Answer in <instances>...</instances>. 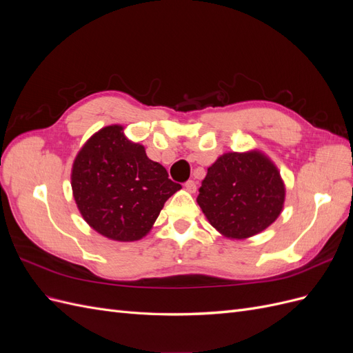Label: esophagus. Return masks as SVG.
<instances>
[{"mask_svg":"<svg viewBox=\"0 0 353 353\" xmlns=\"http://www.w3.org/2000/svg\"><path fill=\"white\" fill-rule=\"evenodd\" d=\"M185 188H187V191H190V193H196L197 185H196V183H194L193 179H190V181H187V183H185Z\"/></svg>","mask_w":353,"mask_h":353,"instance_id":"34e87169","label":"esophagus"}]
</instances>
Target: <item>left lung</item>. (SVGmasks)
Wrapping results in <instances>:
<instances>
[{
  "label": "left lung",
  "instance_id": "obj_1",
  "mask_svg": "<svg viewBox=\"0 0 353 353\" xmlns=\"http://www.w3.org/2000/svg\"><path fill=\"white\" fill-rule=\"evenodd\" d=\"M285 188L261 152L225 153L208 168L197 203L213 228L230 239L254 236L280 216Z\"/></svg>",
  "mask_w": 353,
  "mask_h": 353
}]
</instances>
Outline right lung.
Wrapping results in <instances>:
<instances>
[{"label": "right lung", "mask_w": 353, "mask_h": 353, "mask_svg": "<svg viewBox=\"0 0 353 353\" xmlns=\"http://www.w3.org/2000/svg\"><path fill=\"white\" fill-rule=\"evenodd\" d=\"M179 188L162 165L147 157L141 144L128 140L121 125L95 132L72 168L81 215L101 236L116 241L143 239Z\"/></svg>", "instance_id": "1"}]
</instances>
